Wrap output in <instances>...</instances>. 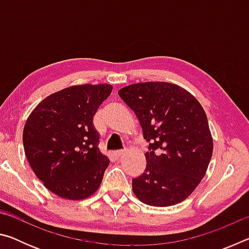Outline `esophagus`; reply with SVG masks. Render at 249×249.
Segmentation results:
<instances>
[{"label":"esophagus","mask_w":249,"mask_h":249,"mask_svg":"<svg viewBox=\"0 0 249 249\" xmlns=\"http://www.w3.org/2000/svg\"><path fill=\"white\" fill-rule=\"evenodd\" d=\"M126 153H125V150H116V151H114V156L116 158H121L122 156H124Z\"/></svg>","instance_id":"esophagus-1"}]
</instances>
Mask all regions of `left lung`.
Returning <instances> with one entry per match:
<instances>
[{
  "label": "left lung",
  "instance_id": "obj_1",
  "mask_svg": "<svg viewBox=\"0 0 249 249\" xmlns=\"http://www.w3.org/2000/svg\"><path fill=\"white\" fill-rule=\"evenodd\" d=\"M119 95L136 114L144 138L146 169L133 179L142 203L170 206L187 199L208 170L213 138L203 107L190 92L174 83L142 82Z\"/></svg>",
  "mask_w": 249,
  "mask_h": 249
}]
</instances>
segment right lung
I'll list each match as a JSON object with an SVG mask.
<instances>
[{"instance_id": "1", "label": "right lung", "mask_w": 249, "mask_h": 249, "mask_svg": "<svg viewBox=\"0 0 249 249\" xmlns=\"http://www.w3.org/2000/svg\"><path fill=\"white\" fill-rule=\"evenodd\" d=\"M111 84L72 86L50 94L25 123V156L37 178L67 200L91 196L109 160L99 149L93 116L111 94Z\"/></svg>"}]
</instances>
